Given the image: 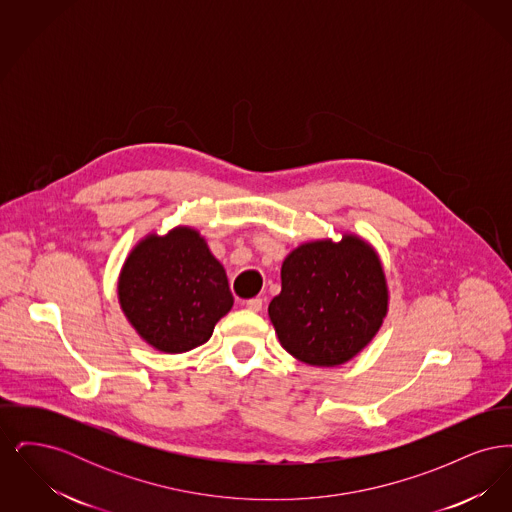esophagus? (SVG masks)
<instances>
[{
	"label": "esophagus",
	"mask_w": 512,
	"mask_h": 512,
	"mask_svg": "<svg viewBox=\"0 0 512 512\" xmlns=\"http://www.w3.org/2000/svg\"><path fill=\"white\" fill-rule=\"evenodd\" d=\"M245 307H247L249 311H253V313H259V311L263 309V299H261V297L247 299V301H245Z\"/></svg>",
	"instance_id": "esophagus-1"
}]
</instances>
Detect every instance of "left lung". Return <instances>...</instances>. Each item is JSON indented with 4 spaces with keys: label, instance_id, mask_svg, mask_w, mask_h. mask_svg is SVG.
Listing matches in <instances>:
<instances>
[{
    "label": "left lung",
    "instance_id": "obj_1",
    "mask_svg": "<svg viewBox=\"0 0 512 512\" xmlns=\"http://www.w3.org/2000/svg\"><path fill=\"white\" fill-rule=\"evenodd\" d=\"M282 292L268 317L282 347L311 366L353 359L388 315V284L378 253L355 234L295 247L282 263Z\"/></svg>",
    "mask_w": 512,
    "mask_h": 512
}]
</instances>
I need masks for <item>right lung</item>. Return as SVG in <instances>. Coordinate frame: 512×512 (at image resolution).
<instances>
[{
    "label": "right lung",
    "instance_id": "obj_1",
    "mask_svg": "<svg viewBox=\"0 0 512 512\" xmlns=\"http://www.w3.org/2000/svg\"><path fill=\"white\" fill-rule=\"evenodd\" d=\"M117 290L128 322L163 353L205 343L234 305L226 270L190 226L146 236L126 257Z\"/></svg>",
    "mask_w": 512,
    "mask_h": 512
}]
</instances>
